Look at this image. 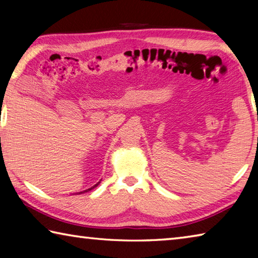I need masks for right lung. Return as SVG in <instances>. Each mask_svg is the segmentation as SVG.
Instances as JSON below:
<instances>
[{"instance_id":"right-lung-1","label":"right lung","mask_w":258,"mask_h":258,"mask_svg":"<svg viewBox=\"0 0 258 258\" xmlns=\"http://www.w3.org/2000/svg\"><path fill=\"white\" fill-rule=\"evenodd\" d=\"M99 183H100V182H99ZM99 183H98V184H99ZM98 184H95V185H94V186H92V187H90V189H87V190H85V191H83V192H87V191H90V190H92V189H94V187H95V186H97V185H98ZM80 194H82V192H80Z\"/></svg>"}]
</instances>
